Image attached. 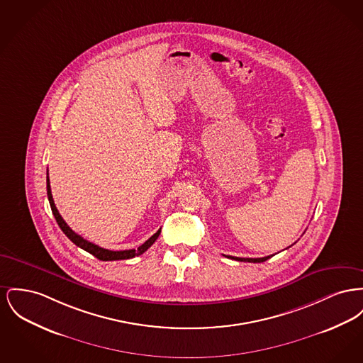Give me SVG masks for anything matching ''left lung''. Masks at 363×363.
I'll return each mask as SVG.
<instances>
[{"mask_svg": "<svg viewBox=\"0 0 363 363\" xmlns=\"http://www.w3.org/2000/svg\"><path fill=\"white\" fill-rule=\"evenodd\" d=\"M273 255L266 256V257H235V256H228V257H232V259H235V260H238V262H251V263H262V262H264V260H267V259H270Z\"/></svg>", "mask_w": 363, "mask_h": 363, "instance_id": "obj_1", "label": "left lung"}]
</instances>
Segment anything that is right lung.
Segmentation results:
<instances>
[{
    "label": "right lung",
    "instance_id": "right-lung-1",
    "mask_svg": "<svg viewBox=\"0 0 363 363\" xmlns=\"http://www.w3.org/2000/svg\"><path fill=\"white\" fill-rule=\"evenodd\" d=\"M46 192H48V199H49V204H50V208H52V213L55 215V218H56V222H57V225L60 226V229L63 230V233H65L75 245H78L79 248H82V250H85L86 252H89V254H91L93 256H96L97 259H100V260H104V262H107V260H122V259H130V257H134V256L141 255V254H144L148 248H150V245L156 241V238L159 237L160 235V229L155 233V235H152L150 238H148L143 245H140L137 250H126V251H109V250H106V248H101V247H99V245H96V244H93V242H90V241H87L85 240L84 237H81L79 235H77L67 223L65 222V219L62 218V215L59 213L57 211V208H56V206H55V201H53V196H52V191H50V182H49V177H46Z\"/></svg>",
    "mask_w": 363,
    "mask_h": 363
}]
</instances>
